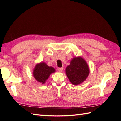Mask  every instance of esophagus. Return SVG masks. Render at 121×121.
Here are the masks:
<instances>
[{"label":"esophagus","instance_id":"34e87169","mask_svg":"<svg viewBox=\"0 0 121 121\" xmlns=\"http://www.w3.org/2000/svg\"><path fill=\"white\" fill-rule=\"evenodd\" d=\"M63 68H58V71H59V72H62V71H63Z\"/></svg>","mask_w":121,"mask_h":121}]
</instances>
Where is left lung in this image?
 Here are the masks:
<instances>
[{
  "mask_svg": "<svg viewBox=\"0 0 121 121\" xmlns=\"http://www.w3.org/2000/svg\"><path fill=\"white\" fill-rule=\"evenodd\" d=\"M65 72L71 83L77 85L86 80L89 74V69L86 61L78 56L72 59Z\"/></svg>",
  "mask_w": 121,
  "mask_h": 121,
  "instance_id": "8db88e82",
  "label": "left lung"
}]
</instances>
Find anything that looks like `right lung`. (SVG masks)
<instances>
[{
  "label": "right lung",
  "mask_w": 121,
  "mask_h": 121,
  "mask_svg": "<svg viewBox=\"0 0 121 121\" xmlns=\"http://www.w3.org/2000/svg\"><path fill=\"white\" fill-rule=\"evenodd\" d=\"M55 72V69L53 67L48 66L45 62H41L36 65L33 74L36 80L43 84L50 74Z\"/></svg>",
  "instance_id": "right-lung-1"
}]
</instances>
